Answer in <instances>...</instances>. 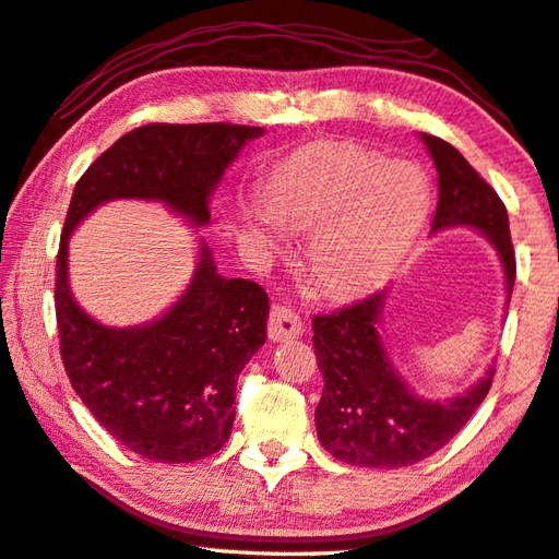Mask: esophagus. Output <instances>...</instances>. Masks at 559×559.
I'll return each instance as SVG.
<instances>
[{
    "label": "esophagus",
    "mask_w": 559,
    "mask_h": 559,
    "mask_svg": "<svg viewBox=\"0 0 559 559\" xmlns=\"http://www.w3.org/2000/svg\"><path fill=\"white\" fill-rule=\"evenodd\" d=\"M302 320L296 312L286 306H273L269 314V337L273 342H286V340H296L302 334Z\"/></svg>",
    "instance_id": "esophagus-1"
}]
</instances>
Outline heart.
Instances as JSON below:
<instances>
[{
  "label": "heart",
  "mask_w": 559,
  "mask_h": 559,
  "mask_svg": "<svg viewBox=\"0 0 559 559\" xmlns=\"http://www.w3.org/2000/svg\"><path fill=\"white\" fill-rule=\"evenodd\" d=\"M266 207L251 202L249 225L271 241L283 227L312 231V278L332 298L377 288L411 249L428 215L430 188L418 168L385 164L349 144H320L273 170Z\"/></svg>",
  "instance_id": "b5f03b06"
}]
</instances>
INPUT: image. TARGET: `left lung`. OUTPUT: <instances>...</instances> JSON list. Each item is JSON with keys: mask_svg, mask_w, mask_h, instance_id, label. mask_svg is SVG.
Segmentation results:
<instances>
[{"mask_svg": "<svg viewBox=\"0 0 559 559\" xmlns=\"http://www.w3.org/2000/svg\"><path fill=\"white\" fill-rule=\"evenodd\" d=\"M438 168V210L432 231L474 227L499 253L506 293H513L515 253L509 212L496 190L460 151L438 136L420 134ZM389 290L330 314L312 318V344L324 379L314 425L324 450L340 462L371 469L411 466L444 448L460 432L491 389L486 377L450 401H428L408 389L385 354L379 334Z\"/></svg>", "mask_w": 559, "mask_h": 559, "instance_id": "8db88e82", "label": "left lung"}]
</instances>
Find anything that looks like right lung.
<instances>
[{
    "instance_id": "add662e5",
    "label": "right lung",
    "mask_w": 559,
    "mask_h": 559,
    "mask_svg": "<svg viewBox=\"0 0 559 559\" xmlns=\"http://www.w3.org/2000/svg\"><path fill=\"white\" fill-rule=\"evenodd\" d=\"M261 134L241 124H146L75 182L56 261L60 357L97 423L144 460L195 462L229 440L237 379L266 342L269 296L259 283L219 276L200 239L195 273L174 308L139 328H107L70 293L68 239L90 212L119 198L164 202L205 227L217 182Z\"/></svg>"
}]
</instances>
